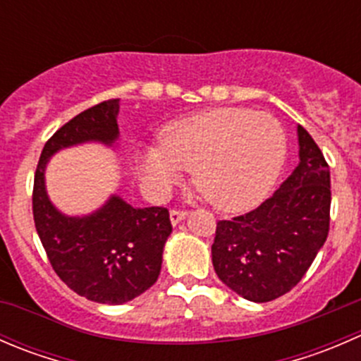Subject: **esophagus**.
I'll list each match as a JSON object with an SVG mask.
<instances>
[{
    "instance_id": "obj_1",
    "label": "esophagus",
    "mask_w": 361,
    "mask_h": 361,
    "mask_svg": "<svg viewBox=\"0 0 361 361\" xmlns=\"http://www.w3.org/2000/svg\"><path fill=\"white\" fill-rule=\"evenodd\" d=\"M185 216H187V211H181V209H171V213H169L171 224H173V225L180 224V221L183 220Z\"/></svg>"
}]
</instances>
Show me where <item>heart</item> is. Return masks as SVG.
<instances>
[{
	"instance_id": "obj_1",
	"label": "heart",
	"mask_w": 361,
	"mask_h": 361,
	"mask_svg": "<svg viewBox=\"0 0 361 361\" xmlns=\"http://www.w3.org/2000/svg\"><path fill=\"white\" fill-rule=\"evenodd\" d=\"M286 155L281 123L248 108H214L171 122L162 145L140 152V174L162 195L194 167V185L214 207L239 213L264 199Z\"/></svg>"
}]
</instances>
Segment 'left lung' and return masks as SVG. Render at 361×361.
I'll return each mask as SVG.
<instances>
[{
	"instance_id": "1",
	"label": "left lung",
	"mask_w": 361,
	"mask_h": 361,
	"mask_svg": "<svg viewBox=\"0 0 361 361\" xmlns=\"http://www.w3.org/2000/svg\"><path fill=\"white\" fill-rule=\"evenodd\" d=\"M298 166L257 209L221 220L211 246L218 278L251 302H271L293 288L330 227V167L311 134L297 126Z\"/></svg>"
}]
</instances>
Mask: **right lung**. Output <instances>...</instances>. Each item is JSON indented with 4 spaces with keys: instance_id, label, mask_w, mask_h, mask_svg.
Returning a JSON list of instances; mask_svg holds the SVG:
<instances>
[{
    "instance_id": "1",
    "label": "right lung",
    "mask_w": 361,
    "mask_h": 361,
    "mask_svg": "<svg viewBox=\"0 0 361 361\" xmlns=\"http://www.w3.org/2000/svg\"><path fill=\"white\" fill-rule=\"evenodd\" d=\"M120 101L110 99L64 123L43 147L32 188L36 232L56 274L78 295L118 305L147 292L160 274L162 253L173 232L166 207H133L110 195L83 216L61 213L45 187L47 164L59 150L83 143L115 147Z\"/></svg>"
}]
</instances>
